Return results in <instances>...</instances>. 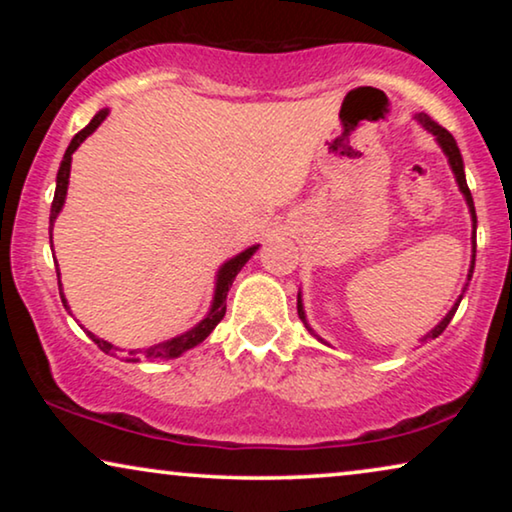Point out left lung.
<instances>
[{"mask_svg":"<svg viewBox=\"0 0 512 512\" xmlns=\"http://www.w3.org/2000/svg\"><path fill=\"white\" fill-rule=\"evenodd\" d=\"M415 118H417V123L422 125L424 130H429L433 137H436V142H438V146L440 149H443V153L447 156V163H450V170H452V174H454V181H457V186H459V191H461V195H464V200H466V205H468V212H471V226H473V230H471V268H468V275H466V284H464V289H461V293H459V298L454 300V305L450 307V312L445 314L443 319L438 321L436 326L431 328L429 333L424 335L422 338V342H426V340H433V338H438L440 333L445 331L447 328V324H450L452 321V317H454V312H457V307H459V303H461V298H464V293H466V289H468V284H471V277H473V270H475V228H478V216H475V205H473V195H471V191H468V184H466V172H464V158H461V153H459V146H457V142H454V137L450 135V132H447L443 125H438L436 121H431L429 116L426 114H415ZM298 317H300V321H303L305 324V328L307 331H310L314 338H317L321 345H328V342L321 338V335H317L314 333V328L310 326V321H307V314H305V305H303V296H300V291H298ZM331 347V345H328Z\"/></svg>","mask_w":512,"mask_h":512,"instance_id":"8db88e82","label":"left lung"}]
</instances>
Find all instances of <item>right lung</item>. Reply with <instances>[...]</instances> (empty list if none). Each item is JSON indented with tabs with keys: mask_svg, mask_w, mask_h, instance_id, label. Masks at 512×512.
Returning <instances> with one entry per match:
<instances>
[{
	"mask_svg": "<svg viewBox=\"0 0 512 512\" xmlns=\"http://www.w3.org/2000/svg\"><path fill=\"white\" fill-rule=\"evenodd\" d=\"M109 116V109H100L95 114L93 121H90L86 128L81 132H76L72 142H69L67 151H65V158H62L60 163V170H58V179H55V195H53V205H51V226H48V235H51V242H53V226H55V219H58V214L62 212V207H65V198H67V186H69V172H72V153L79 149V146L86 142V137L93 135V132L100 128L104 118ZM261 247V244H251L249 249L240 251V254L228 258L226 263L221 265L219 272H216V282H214V298H212V305H209V310L205 317H202L198 324L193 328H188V331L174 335L170 340H163L158 342V345H151V347H144V349H121L116 345H111V342L97 338L95 333H90L83 328L90 335V340L95 342L97 347L102 349L104 354H111V356H121L123 361H130V363H137V361H165V359H177L188 349L198 347L202 340H207V335L214 331L216 324L223 319V314H226V298H228V291L230 286H233L237 272L244 268V263L249 261L251 256L256 254V249ZM55 261V256H53ZM58 286H60V298H62V305H65V310L72 314L67 305V298L65 293H62V282H60V270H58Z\"/></svg>",
	"mask_w": 512,
	"mask_h": 512,
	"instance_id": "right-lung-1",
	"label": "right lung"
}]
</instances>
